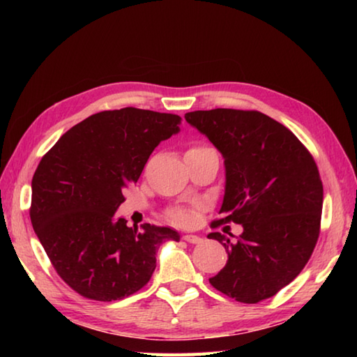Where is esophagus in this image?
<instances>
[{"label": "esophagus", "mask_w": 357, "mask_h": 357, "mask_svg": "<svg viewBox=\"0 0 357 357\" xmlns=\"http://www.w3.org/2000/svg\"><path fill=\"white\" fill-rule=\"evenodd\" d=\"M183 239L187 241V243H190V244H200L203 241L200 236H197V234H184Z\"/></svg>", "instance_id": "34e87169"}]
</instances>
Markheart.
Returning a JSON list of instances; mask_svg holds the SVG:
<instances>
[{
  "mask_svg": "<svg viewBox=\"0 0 357 357\" xmlns=\"http://www.w3.org/2000/svg\"><path fill=\"white\" fill-rule=\"evenodd\" d=\"M202 148H204V146H192L189 151H197ZM189 151H187V153H189ZM167 215H168V219L174 223H185L187 220H189V214H187L183 208H173L168 211Z\"/></svg>",
  "mask_w": 357,
  "mask_h": 357,
  "instance_id": "1",
  "label": "heart"
}]
</instances>
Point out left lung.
I'll list each match as a JSON object with an SVG mask.
<instances>
[{
  "mask_svg": "<svg viewBox=\"0 0 357 357\" xmlns=\"http://www.w3.org/2000/svg\"><path fill=\"white\" fill-rule=\"evenodd\" d=\"M185 121L225 159L222 217L213 227L244 228L236 243L208 234L228 253L209 283L244 304L273 298L299 275L317 245L323 183L315 160L291 130L257 110H198Z\"/></svg>",
  "mask_w": 357,
  "mask_h": 357,
  "instance_id": "8db88e82",
  "label": "left lung"
}]
</instances>
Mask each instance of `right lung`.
Returning <instances> with one entry per match:
<instances>
[{"mask_svg": "<svg viewBox=\"0 0 357 357\" xmlns=\"http://www.w3.org/2000/svg\"><path fill=\"white\" fill-rule=\"evenodd\" d=\"M178 114L126 107L91 114L42 157L29 217L58 275L83 298L112 302L142 289L155 250L179 241L168 227H128L114 213L160 142L179 132Z\"/></svg>", "mask_w": 357, "mask_h": 357, "instance_id": "right-lung-1", "label": "right lung"}]
</instances>
